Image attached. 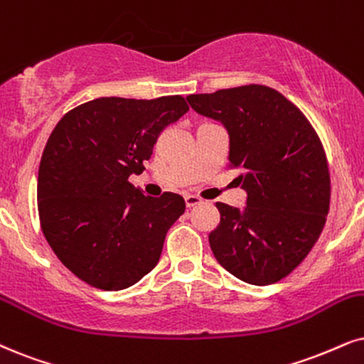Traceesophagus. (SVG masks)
<instances>
[{"label":"esophagus","instance_id":"obj_1","mask_svg":"<svg viewBox=\"0 0 364 364\" xmlns=\"http://www.w3.org/2000/svg\"><path fill=\"white\" fill-rule=\"evenodd\" d=\"M185 201H186V206L188 208H193V206H196V205H200L201 201V198L200 196H195V195H186L185 196Z\"/></svg>","mask_w":364,"mask_h":364}]
</instances>
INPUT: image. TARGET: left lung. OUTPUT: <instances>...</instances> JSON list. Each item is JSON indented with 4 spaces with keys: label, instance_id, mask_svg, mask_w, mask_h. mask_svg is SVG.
Masks as SVG:
<instances>
[{
    "label": "left lung",
    "instance_id": "left-lung-1",
    "mask_svg": "<svg viewBox=\"0 0 364 364\" xmlns=\"http://www.w3.org/2000/svg\"><path fill=\"white\" fill-rule=\"evenodd\" d=\"M186 99L228 131V166L240 169L238 185L247 191L243 210L216 203L211 252L243 282H277L306 259L328 216L331 179L319 136L291 100L265 85Z\"/></svg>",
    "mask_w": 364,
    "mask_h": 364
}]
</instances>
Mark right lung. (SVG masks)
<instances>
[{"instance_id":"right-lung-1","label":"right lung","mask_w":364,"mask_h":364,"mask_svg":"<svg viewBox=\"0 0 364 364\" xmlns=\"http://www.w3.org/2000/svg\"><path fill=\"white\" fill-rule=\"evenodd\" d=\"M190 107L181 95L100 97L72 109L50 134L38 169V215L58 260L92 287L122 291L159 262L185 213L176 193L142 195L129 183L164 127Z\"/></svg>"}]
</instances>
